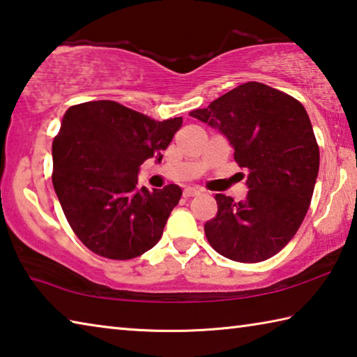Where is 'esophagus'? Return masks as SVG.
I'll use <instances>...</instances> for the list:
<instances>
[{
    "instance_id": "obj_1",
    "label": "esophagus",
    "mask_w": 357,
    "mask_h": 357,
    "mask_svg": "<svg viewBox=\"0 0 357 357\" xmlns=\"http://www.w3.org/2000/svg\"><path fill=\"white\" fill-rule=\"evenodd\" d=\"M200 192H202V190L197 189V187H185V189H184V197H185V198L195 197V195H198V193H200Z\"/></svg>"
}]
</instances>
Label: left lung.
I'll return each instance as SVG.
<instances>
[{
	"label": "left lung",
	"instance_id": "obj_1",
	"mask_svg": "<svg viewBox=\"0 0 357 357\" xmlns=\"http://www.w3.org/2000/svg\"><path fill=\"white\" fill-rule=\"evenodd\" d=\"M190 116L219 129L249 170L244 202L217 193V214L204 234L222 257L264 261L298 231L315 189L319 148L299 100L258 82L239 84Z\"/></svg>",
	"mask_w": 357,
	"mask_h": 357
}]
</instances>
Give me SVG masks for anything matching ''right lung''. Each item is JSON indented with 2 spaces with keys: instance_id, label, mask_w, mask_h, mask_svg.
<instances>
[{
  "instance_id": "1",
  "label": "right lung",
  "mask_w": 357,
  "mask_h": 357,
  "mask_svg": "<svg viewBox=\"0 0 357 357\" xmlns=\"http://www.w3.org/2000/svg\"><path fill=\"white\" fill-rule=\"evenodd\" d=\"M183 118L155 121L114 100L72 105L53 140L52 181L77 238L110 259H132L159 243L183 190L138 187V168L162 160Z\"/></svg>"
}]
</instances>
